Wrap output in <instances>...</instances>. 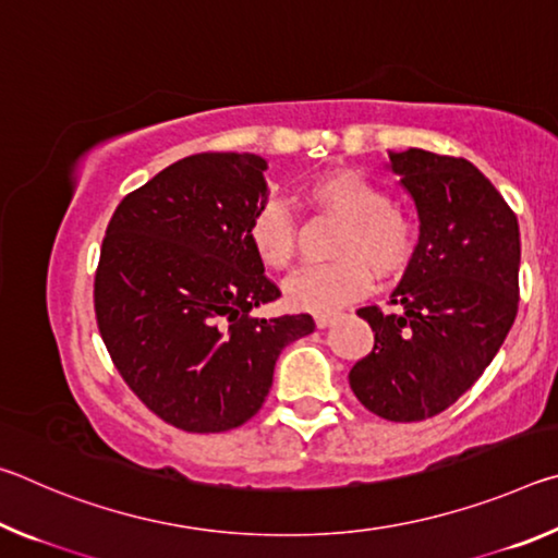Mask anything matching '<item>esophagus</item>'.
Here are the masks:
<instances>
[{
    "label": "esophagus",
    "instance_id": "34e87169",
    "mask_svg": "<svg viewBox=\"0 0 558 558\" xmlns=\"http://www.w3.org/2000/svg\"><path fill=\"white\" fill-rule=\"evenodd\" d=\"M337 317H339L337 313H323V315H317V317H315V325H317L319 329H325V327L332 325Z\"/></svg>",
    "mask_w": 558,
    "mask_h": 558
}]
</instances>
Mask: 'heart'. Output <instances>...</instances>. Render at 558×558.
<instances>
[{
	"label": "heart",
	"mask_w": 558,
	"mask_h": 558,
	"mask_svg": "<svg viewBox=\"0 0 558 558\" xmlns=\"http://www.w3.org/2000/svg\"><path fill=\"white\" fill-rule=\"evenodd\" d=\"M302 199L344 221L329 266H313L286 282V300L302 313H329L366 295L379 278H399L418 253V223L391 204L386 186L356 169H332L305 189ZM253 253L270 270H286L295 260L298 235L286 206L266 202L253 211L245 229Z\"/></svg>",
	"instance_id": "b5f03b06"
}]
</instances>
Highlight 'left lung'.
Here are the masks:
<instances>
[{"label":"left lung","mask_w":558,"mask_h":558,"mask_svg":"<svg viewBox=\"0 0 558 558\" xmlns=\"http://www.w3.org/2000/svg\"><path fill=\"white\" fill-rule=\"evenodd\" d=\"M391 169L421 219L418 253L391 305L359 307L374 349L349 372L364 409L426 421L456 403L493 362L519 305V223L502 194L462 157L411 147Z\"/></svg>","instance_id":"left-lung-1"}]
</instances>
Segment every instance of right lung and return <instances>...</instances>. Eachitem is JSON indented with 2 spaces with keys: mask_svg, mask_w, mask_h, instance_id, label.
Wrapping results in <instances>:
<instances>
[{
  "mask_svg": "<svg viewBox=\"0 0 558 558\" xmlns=\"http://www.w3.org/2000/svg\"><path fill=\"white\" fill-rule=\"evenodd\" d=\"M258 155L179 159L118 204L93 286L96 319L132 393L186 433H223L260 411L282 349L310 315L253 317L280 298L245 229L268 202Z\"/></svg>",
  "mask_w": 558,
  "mask_h": 558,
  "instance_id": "add662e5",
  "label": "right lung"
}]
</instances>
